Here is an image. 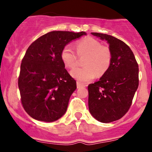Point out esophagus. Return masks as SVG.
I'll return each mask as SVG.
<instances>
[{
  "instance_id": "1",
  "label": "esophagus",
  "mask_w": 152,
  "mask_h": 152,
  "mask_svg": "<svg viewBox=\"0 0 152 152\" xmlns=\"http://www.w3.org/2000/svg\"><path fill=\"white\" fill-rule=\"evenodd\" d=\"M76 86H77V88H82V87H86V85L83 84V83H81L80 82H76Z\"/></svg>"
}]
</instances>
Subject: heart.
<instances>
[{"label": "heart", "mask_w": 152, "mask_h": 152, "mask_svg": "<svg viewBox=\"0 0 152 152\" xmlns=\"http://www.w3.org/2000/svg\"><path fill=\"white\" fill-rule=\"evenodd\" d=\"M78 56L86 55L85 67L76 68L71 71V76L81 83H87L96 76L103 75L109 69L111 62V52L109 47L102 46L99 41L87 37L75 44ZM61 58L68 69H74L77 65V56L69 46L64 47Z\"/></svg>", "instance_id": "obj_1"}]
</instances>
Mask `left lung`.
<instances>
[{
  "instance_id": "8db88e82",
  "label": "left lung",
  "mask_w": 152,
  "mask_h": 152,
  "mask_svg": "<svg viewBox=\"0 0 152 152\" xmlns=\"http://www.w3.org/2000/svg\"><path fill=\"white\" fill-rule=\"evenodd\" d=\"M91 34L107 41L111 62L99 81L88 85V109L94 118L110 123L120 119L129 109L139 86V66L124 42L110 35Z\"/></svg>"
}]
</instances>
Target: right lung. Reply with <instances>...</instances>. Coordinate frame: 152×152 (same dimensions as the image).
Wrapping results in <instances>:
<instances>
[{
  "label": "right lung",
  "instance_id": "add662e5",
  "mask_svg": "<svg viewBox=\"0 0 152 152\" xmlns=\"http://www.w3.org/2000/svg\"><path fill=\"white\" fill-rule=\"evenodd\" d=\"M86 32L51 31L38 38L26 50L18 78L21 103L29 116L53 122L65 114L76 82L61 58L68 43Z\"/></svg>",
  "mask_w": 152,
  "mask_h": 152
}]
</instances>
